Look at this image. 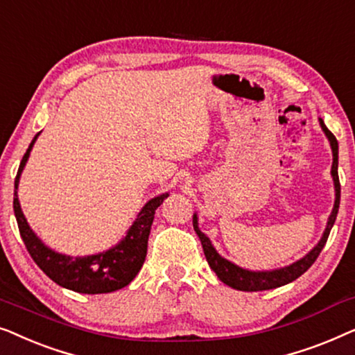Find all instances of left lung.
<instances>
[{"label":"left lung","instance_id":"obj_1","mask_svg":"<svg viewBox=\"0 0 355 355\" xmlns=\"http://www.w3.org/2000/svg\"><path fill=\"white\" fill-rule=\"evenodd\" d=\"M320 125H322L324 135H327L329 140V145H331L333 150V166H331V176L334 181V191H336V198H334V207L331 215L328 218L327 223V230H324L322 239L317 245L313 247L312 250L309 252L304 259H300L295 261V263L284 266V268L279 270H271V271H250V270H244L241 266H237L234 263H231L230 260L223 259V257L218 254L215 250V247L211 245V242L208 237L203 234V232L198 230V220L197 215H193V230H196L198 239L202 242L203 247V254L207 257L208 265L210 268L215 271L218 278H220L223 283L230 286L232 289L237 291H247V293H254V291H266V289H275L279 288V286H284L288 283H293L294 279H297L300 275H304L310 266L313 265V261L317 260V257L320 255V252L327 244L329 231L336 221L338 216V210H339V198H341V184H339V176H338V140L334 135L329 132L327 125H324L323 119H320Z\"/></svg>","mask_w":355,"mask_h":355}]
</instances>
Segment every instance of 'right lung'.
<instances>
[{
	"label": "right lung",
	"mask_w": 355,
	"mask_h": 355,
	"mask_svg": "<svg viewBox=\"0 0 355 355\" xmlns=\"http://www.w3.org/2000/svg\"><path fill=\"white\" fill-rule=\"evenodd\" d=\"M38 134L33 137L26 155L22 157L16 181H14V215H16L19 232H21L28 254L48 278L66 289L76 291L80 294H105L123 289L142 268L145 257H147L148 236L150 230H152L155 211L169 193H162V196L145 203V207L137 215V220L129 227L128 234L113 249L87 257L58 254L43 244L35 236V232L31 230L17 198L19 179H21V173L26 166Z\"/></svg>",
	"instance_id": "add662e5"
}]
</instances>
